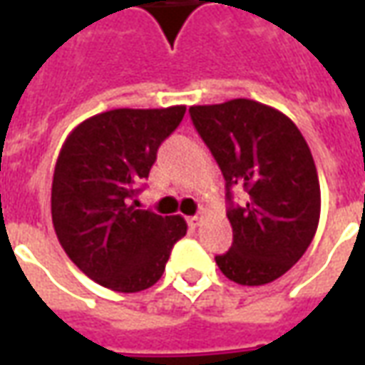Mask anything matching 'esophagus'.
<instances>
[{
	"mask_svg": "<svg viewBox=\"0 0 365 365\" xmlns=\"http://www.w3.org/2000/svg\"><path fill=\"white\" fill-rule=\"evenodd\" d=\"M199 222H201V217H199V215L187 217V225H190L191 229H195V227H199Z\"/></svg>",
	"mask_w": 365,
	"mask_h": 365,
	"instance_id": "obj_1",
	"label": "esophagus"
}]
</instances>
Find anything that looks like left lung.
<instances>
[{
    "mask_svg": "<svg viewBox=\"0 0 365 365\" xmlns=\"http://www.w3.org/2000/svg\"><path fill=\"white\" fill-rule=\"evenodd\" d=\"M193 127L221 168L229 252L215 262L230 282L264 285L282 277L311 245L321 217V187L313 154L295 123L252 99L190 107ZM242 185L247 201L235 206Z\"/></svg>",
    "mask_w": 365,
    "mask_h": 365,
    "instance_id": "obj_1",
    "label": "left lung"
}]
</instances>
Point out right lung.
I'll return each mask as SVG.
<instances>
[{
  "label": "right lung",
  "instance_id": "1",
  "mask_svg": "<svg viewBox=\"0 0 365 365\" xmlns=\"http://www.w3.org/2000/svg\"><path fill=\"white\" fill-rule=\"evenodd\" d=\"M183 115V105L99 113L80 123L60 150L52 225L68 258L103 287L148 289L187 232L182 217L135 209L138 185Z\"/></svg>",
  "mask_w": 365,
  "mask_h": 365
}]
</instances>
